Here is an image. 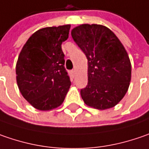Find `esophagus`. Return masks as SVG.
<instances>
[{"label":"esophagus","mask_w":149,"mask_h":149,"mask_svg":"<svg viewBox=\"0 0 149 149\" xmlns=\"http://www.w3.org/2000/svg\"><path fill=\"white\" fill-rule=\"evenodd\" d=\"M75 74H76V71H75V70H72V71H71V75L74 77Z\"/></svg>","instance_id":"34e87169"}]
</instances>
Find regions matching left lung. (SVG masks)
Segmentation results:
<instances>
[{
  "mask_svg": "<svg viewBox=\"0 0 149 149\" xmlns=\"http://www.w3.org/2000/svg\"><path fill=\"white\" fill-rule=\"evenodd\" d=\"M87 59V87L81 90L85 104L98 110L116 106L127 92L132 68L126 49L109 28L81 24L71 31Z\"/></svg>",
  "mask_w": 149,
  "mask_h": 149,
  "instance_id": "obj_1",
  "label": "left lung"
}]
</instances>
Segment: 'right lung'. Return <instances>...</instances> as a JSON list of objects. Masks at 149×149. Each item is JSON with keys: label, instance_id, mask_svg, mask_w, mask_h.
Instances as JSON below:
<instances>
[{"label": "right lung", "instance_id": "right-lung-1", "mask_svg": "<svg viewBox=\"0 0 149 149\" xmlns=\"http://www.w3.org/2000/svg\"><path fill=\"white\" fill-rule=\"evenodd\" d=\"M70 27L71 25H63L36 31L19 54L17 86L23 97L38 110L49 111L62 105L70 88L62 50Z\"/></svg>", "mask_w": 149, "mask_h": 149}]
</instances>
